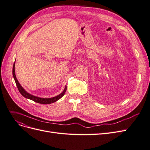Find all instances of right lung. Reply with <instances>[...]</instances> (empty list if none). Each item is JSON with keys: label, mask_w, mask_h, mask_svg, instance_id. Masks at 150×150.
<instances>
[{"label": "right lung", "mask_w": 150, "mask_h": 150, "mask_svg": "<svg viewBox=\"0 0 150 150\" xmlns=\"http://www.w3.org/2000/svg\"><path fill=\"white\" fill-rule=\"evenodd\" d=\"M15 62L13 64V76L14 78V80L15 81L16 84L17 86V88L19 91V93H21V94L25 97V98L29 99L30 100H33L37 103H42V104H50L51 103H54L55 102H56L57 100H58L59 99H60L61 97L65 94V93H66V91L67 90V86H65V88L64 89V91L62 92L59 94L57 95L55 97H51V98H42V97H38L32 95L30 94H29V93H28L26 91H25L21 86L20 83H19L18 80L16 79V76L15 75Z\"/></svg>", "instance_id": "right-lung-1"}]
</instances>
